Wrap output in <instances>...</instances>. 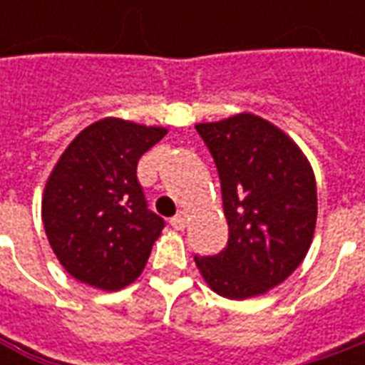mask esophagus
Segmentation results:
<instances>
[{
    "label": "esophagus",
    "instance_id": "esophagus-1",
    "mask_svg": "<svg viewBox=\"0 0 365 365\" xmlns=\"http://www.w3.org/2000/svg\"><path fill=\"white\" fill-rule=\"evenodd\" d=\"M187 221H189V219H187V213H185V211H178L175 217L170 219V225H173L175 230H180V232H182V230L187 227Z\"/></svg>",
    "mask_w": 365,
    "mask_h": 365
}]
</instances>
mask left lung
<instances>
[{
	"label": "left lung",
	"instance_id": "obj_1",
	"mask_svg": "<svg viewBox=\"0 0 365 365\" xmlns=\"http://www.w3.org/2000/svg\"><path fill=\"white\" fill-rule=\"evenodd\" d=\"M209 148L230 227L227 247L195 264L219 297L266 294L307 256L317 223V182L297 142L268 120L237 113L195 125Z\"/></svg>",
	"mask_w": 365,
	"mask_h": 365
}]
</instances>
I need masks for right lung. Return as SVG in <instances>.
Wrapping results in <instances>:
<instances>
[{
	"instance_id": "add662e5",
	"label": "right lung",
	"mask_w": 365,
	"mask_h": 365,
	"mask_svg": "<svg viewBox=\"0 0 365 365\" xmlns=\"http://www.w3.org/2000/svg\"><path fill=\"white\" fill-rule=\"evenodd\" d=\"M166 128L103 118L66 146L42 197L52 252L78 282L121 290L142 274L164 221L148 209L135 168Z\"/></svg>"
}]
</instances>
